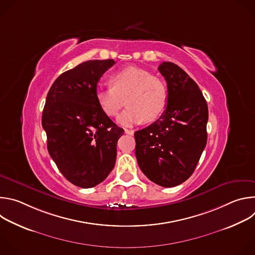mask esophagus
Segmentation results:
<instances>
[{
  "mask_svg": "<svg viewBox=\"0 0 255 255\" xmlns=\"http://www.w3.org/2000/svg\"><path fill=\"white\" fill-rule=\"evenodd\" d=\"M125 133L128 134V135H133L134 134V130H131V129H125Z\"/></svg>",
  "mask_w": 255,
  "mask_h": 255,
  "instance_id": "1",
  "label": "esophagus"
}]
</instances>
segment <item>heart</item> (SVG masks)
I'll list each match as a JSON object with an SVG mask.
<instances>
[{"label": "heart", "mask_w": 255, "mask_h": 255, "mask_svg": "<svg viewBox=\"0 0 255 255\" xmlns=\"http://www.w3.org/2000/svg\"><path fill=\"white\" fill-rule=\"evenodd\" d=\"M111 88L98 90L96 99L109 117L118 116L126 100L127 110L119 117L120 124L130 126L155 121L164 111L167 90L157 77L138 66H127L110 78Z\"/></svg>", "instance_id": "1"}]
</instances>
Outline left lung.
I'll return each instance as SVG.
<instances>
[{"mask_svg":"<svg viewBox=\"0 0 255 255\" xmlns=\"http://www.w3.org/2000/svg\"><path fill=\"white\" fill-rule=\"evenodd\" d=\"M166 81L163 114L134 133L135 154L142 172L164 188L186 181L194 172L207 143V102L193 79L178 65L162 62Z\"/></svg>","mask_w":255,"mask_h":255,"instance_id":"left-lung-1","label":"left lung"}]
</instances>
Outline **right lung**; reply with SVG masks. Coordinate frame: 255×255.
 Here are the masks:
<instances>
[{
	"label": "right lung",
	"instance_id": "right-lung-1",
	"mask_svg": "<svg viewBox=\"0 0 255 255\" xmlns=\"http://www.w3.org/2000/svg\"><path fill=\"white\" fill-rule=\"evenodd\" d=\"M114 59L89 60L52 84L42 113L47 149L63 176L77 187L99 184L115 166L117 141L124 130L98 105L97 85Z\"/></svg>",
	"mask_w": 255,
	"mask_h": 255
}]
</instances>
